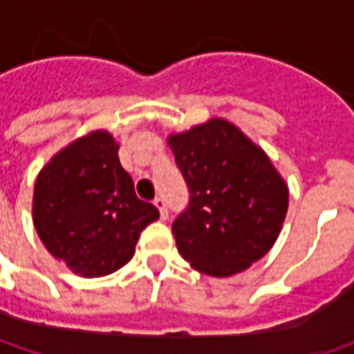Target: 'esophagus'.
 <instances>
[{
	"label": "esophagus",
	"mask_w": 354,
	"mask_h": 354,
	"mask_svg": "<svg viewBox=\"0 0 354 354\" xmlns=\"http://www.w3.org/2000/svg\"><path fill=\"white\" fill-rule=\"evenodd\" d=\"M153 205H156L157 209H159V214H161V218L165 221V218L169 216V207H167V201H165V197H157L156 201H153Z\"/></svg>",
	"instance_id": "esophagus-1"
}]
</instances>
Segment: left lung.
<instances>
[{"mask_svg": "<svg viewBox=\"0 0 354 354\" xmlns=\"http://www.w3.org/2000/svg\"><path fill=\"white\" fill-rule=\"evenodd\" d=\"M169 147L189 189L173 221L185 260L228 278L266 256L288 212V187L264 151L225 120L171 136Z\"/></svg>", "mask_w": 354, "mask_h": 354, "instance_id": "8db88e82", "label": "left lung"}]
</instances>
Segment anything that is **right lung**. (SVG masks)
<instances>
[{
  "label": "right lung",
  "mask_w": 354,
  "mask_h": 354,
  "mask_svg": "<svg viewBox=\"0 0 354 354\" xmlns=\"http://www.w3.org/2000/svg\"><path fill=\"white\" fill-rule=\"evenodd\" d=\"M157 218L156 207L136 195L108 131L71 143L35 183L37 234L57 260L84 278L128 264L142 230Z\"/></svg>",
  "instance_id": "1"
}]
</instances>
